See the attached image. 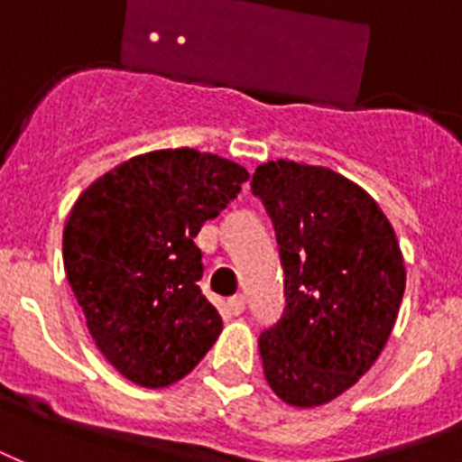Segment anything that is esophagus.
Listing matches in <instances>:
<instances>
[{"label":"esophagus","mask_w":462,"mask_h":462,"mask_svg":"<svg viewBox=\"0 0 462 462\" xmlns=\"http://www.w3.org/2000/svg\"><path fill=\"white\" fill-rule=\"evenodd\" d=\"M227 307H230V311L235 316H239V314H245V309H246V300L242 295H235V297H230V302H227Z\"/></svg>","instance_id":"esophagus-1"}]
</instances>
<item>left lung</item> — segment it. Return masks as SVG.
I'll use <instances>...</instances> for the list:
<instances>
[{
	"instance_id": "obj_1",
	"label": "left lung",
	"mask_w": 462,
	"mask_h": 462,
	"mask_svg": "<svg viewBox=\"0 0 462 462\" xmlns=\"http://www.w3.org/2000/svg\"><path fill=\"white\" fill-rule=\"evenodd\" d=\"M252 191L275 225L288 307L261 333L271 391L319 408L355 386L388 343L405 292V261L379 203L328 167L271 160Z\"/></svg>"
}]
</instances>
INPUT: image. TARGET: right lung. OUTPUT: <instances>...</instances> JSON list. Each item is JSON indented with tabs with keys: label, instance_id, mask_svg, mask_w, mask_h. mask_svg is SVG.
<instances>
[{
	"label": "right lung",
	"instance_id": "1",
	"mask_svg": "<svg viewBox=\"0 0 462 462\" xmlns=\"http://www.w3.org/2000/svg\"><path fill=\"white\" fill-rule=\"evenodd\" d=\"M245 167L194 148L129 158L97 177L64 225V271L103 357L125 379L165 388L223 330L203 297V223L239 194Z\"/></svg>",
	"mask_w": 462,
	"mask_h": 462
}]
</instances>
